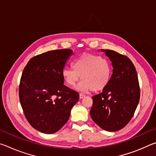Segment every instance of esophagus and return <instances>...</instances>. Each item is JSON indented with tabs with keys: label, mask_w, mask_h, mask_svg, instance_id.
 <instances>
[{
	"label": "esophagus",
	"mask_w": 156,
	"mask_h": 156,
	"mask_svg": "<svg viewBox=\"0 0 156 156\" xmlns=\"http://www.w3.org/2000/svg\"><path fill=\"white\" fill-rule=\"evenodd\" d=\"M79 96H80V98H84L86 96H85V95L83 94H80V95H79Z\"/></svg>",
	"instance_id": "1"
}]
</instances>
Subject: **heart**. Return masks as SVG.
<instances>
[{"instance_id": "b5f03b06", "label": "heart", "mask_w": 156, "mask_h": 156, "mask_svg": "<svg viewBox=\"0 0 156 156\" xmlns=\"http://www.w3.org/2000/svg\"><path fill=\"white\" fill-rule=\"evenodd\" d=\"M72 68H65L62 76L66 84L75 87L80 76L77 89L80 91H98L109 84L112 78V66L109 60L96 54H84L72 62Z\"/></svg>"}]
</instances>
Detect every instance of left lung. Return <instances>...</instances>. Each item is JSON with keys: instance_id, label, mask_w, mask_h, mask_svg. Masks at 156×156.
<instances>
[{"instance_id": "obj_1", "label": "left lung", "mask_w": 156, "mask_h": 156, "mask_svg": "<svg viewBox=\"0 0 156 156\" xmlns=\"http://www.w3.org/2000/svg\"><path fill=\"white\" fill-rule=\"evenodd\" d=\"M112 63L113 73L102 93L92 96V120L100 128L116 131L127 125L138 106L140 93L135 66L127 56L101 49Z\"/></svg>"}]
</instances>
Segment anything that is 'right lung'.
Instances as JSON below:
<instances>
[{
    "label": "right lung",
    "instance_id": "add662e5",
    "mask_svg": "<svg viewBox=\"0 0 156 156\" xmlns=\"http://www.w3.org/2000/svg\"><path fill=\"white\" fill-rule=\"evenodd\" d=\"M72 49H58L30 60L23 69L19 99L32 127L44 133L60 130L79 100V94L64 84L62 72Z\"/></svg>",
    "mask_w": 156,
    "mask_h": 156
}]
</instances>
